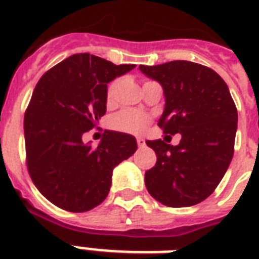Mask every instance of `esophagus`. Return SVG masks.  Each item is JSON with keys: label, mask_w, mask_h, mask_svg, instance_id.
Returning a JSON list of instances; mask_svg holds the SVG:
<instances>
[{"label": "esophagus", "mask_w": 259, "mask_h": 259, "mask_svg": "<svg viewBox=\"0 0 259 259\" xmlns=\"http://www.w3.org/2000/svg\"><path fill=\"white\" fill-rule=\"evenodd\" d=\"M137 145L140 146V148L145 146V140H144L142 137H137Z\"/></svg>", "instance_id": "obj_1"}]
</instances>
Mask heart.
<instances>
[{
    "instance_id": "obj_1",
    "label": "heart",
    "mask_w": 259,
    "mask_h": 259,
    "mask_svg": "<svg viewBox=\"0 0 259 259\" xmlns=\"http://www.w3.org/2000/svg\"><path fill=\"white\" fill-rule=\"evenodd\" d=\"M118 80H113L106 89V103L113 105L115 101ZM152 118L149 114L134 109L121 110L119 113L114 114L110 119V126L113 129L127 134H142L148 129Z\"/></svg>"
}]
</instances>
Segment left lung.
<instances>
[{
    "instance_id": "8db88e82",
    "label": "left lung",
    "mask_w": 259,
    "mask_h": 259,
    "mask_svg": "<svg viewBox=\"0 0 259 259\" xmlns=\"http://www.w3.org/2000/svg\"><path fill=\"white\" fill-rule=\"evenodd\" d=\"M164 89L158 126L181 134L180 144L146 141L157 161L146 170L148 192L168 207H189L211 195L234 154L238 111L226 82L208 67L187 60L140 66Z\"/></svg>"
}]
</instances>
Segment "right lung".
<instances>
[{
	"mask_svg": "<svg viewBox=\"0 0 259 259\" xmlns=\"http://www.w3.org/2000/svg\"><path fill=\"white\" fill-rule=\"evenodd\" d=\"M136 64L72 55L42 75L24 115L26 166L51 203L84 212L105 200L115 166L137 150L133 136L107 132L94 148L82 141L106 113L107 83Z\"/></svg>",
	"mask_w": 259,
	"mask_h": 259,
	"instance_id": "right-lung-1",
	"label": "right lung"
}]
</instances>
